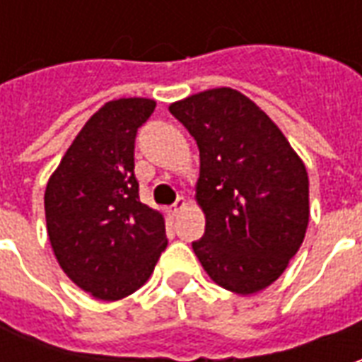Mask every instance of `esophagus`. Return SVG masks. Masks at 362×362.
<instances>
[{"label":"esophagus","mask_w":362,"mask_h":362,"mask_svg":"<svg viewBox=\"0 0 362 362\" xmlns=\"http://www.w3.org/2000/svg\"><path fill=\"white\" fill-rule=\"evenodd\" d=\"M186 205H188V202H186L184 197H180V199H178V202H176V204H174L173 207L168 209V213H170L173 217H176V215H178V213H180L182 209H186Z\"/></svg>","instance_id":"esophagus-1"}]
</instances>
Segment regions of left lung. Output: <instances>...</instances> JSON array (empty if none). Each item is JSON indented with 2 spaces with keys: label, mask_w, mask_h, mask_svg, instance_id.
Segmentation results:
<instances>
[{
  "label": "left lung",
  "mask_w": 362,
  "mask_h": 362,
  "mask_svg": "<svg viewBox=\"0 0 362 362\" xmlns=\"http://www.w3.org/2000/svg\"><path fill=\"white\" fill-rule=\"evenodd\" d=\"M199 149L196 199L204 236L192 243L217 285L254 295L295 256L308 227V174L266 112L221 87L173 103Z\"/></svg>",
  "instance_id": "8db88e82"
}]
</instances>
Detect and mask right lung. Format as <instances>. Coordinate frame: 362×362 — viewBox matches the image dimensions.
I'll use <instances>...</instances> for the list:
<instances>
[{
	"label": "right lung",
	"mask_w": 362,
	"mask_h": 362,
	"mask_svg": "<svg viewBox=\"0 0 362 362\" xmlns=\"http://www.w3.org/2000/svg\"><path fill=\"white\" fill-rule=\"evenodd\" d=\"M157 103H106L69 145L44 194L52 250L69 279L100 300H119L149 279L166 248L165 217L139 199L137 129Z\"/></svg>",
	"instance_id": "obj_1"
}]
</instances>
